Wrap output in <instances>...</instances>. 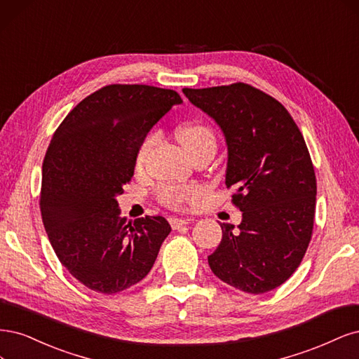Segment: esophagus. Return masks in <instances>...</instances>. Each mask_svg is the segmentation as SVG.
I'll use <instances>...</instances> for the list:
<instances>
[{
  "label": "esophagus",
  "instance_id": "34e87169",
  "mask_svg": "<svg viewBox=\"0 0 359 359\" xmlns=\"http://www.w3.org/2000/svg\"><path fill=\"white\" fill-rule=\"evenodd\" d=\"M191 222V219H184V217H170V225L172 229H179L184 225H188Z\"/></svg>",
  "mask_w": 359,
  "mask_h": 359
}]
</instances>
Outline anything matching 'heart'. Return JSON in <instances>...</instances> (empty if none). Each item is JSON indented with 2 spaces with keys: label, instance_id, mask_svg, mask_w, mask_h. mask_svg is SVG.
<instances>
[{
  "label": "heart",
  "instance_id": "heart-1",
  "mask_svg": "<svg viewBox=\"0 0 359 359\" xmlns=\"http://www.w3.org/2000/svg\"><path fill=\"white\" fill-rule=\"evenodd\" d=\"M177 138L184 150L200 143H215V137L212 131L201 123H188L180 126L177 130ZM154 143L155 137L149 135L140 146V149H138L135 158L137 168L143 167L149 150L154 146ZM201 194L203 191L198 187H165L161 189V200H163L164 204L171 207V209H183V207H187L198 200Z\"/></svg>",
  "mask_w": 359,
  "mask_h": 359
}]
</instances>
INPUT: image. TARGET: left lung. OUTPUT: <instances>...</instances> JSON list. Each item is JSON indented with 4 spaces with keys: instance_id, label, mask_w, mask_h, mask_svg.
<instances>
[{
    "instance_id": "8db88e82",
    "label": "left lung",
    "mask_w": 359,
    "mask_h": 359,
    "mask_svg": "<svg viewBox=\"0 0 359 359\" xmlns=\"http://www.w3.org/2000/svg\"><path fill=\"white\" fill-rule=\"evenodd\" d=\"M183 94L221 128L241 222L221 225L209 257L216 277L243 292L264 294L286 282L302 262L313 229L316 177L303 134L282 104L246 83Z\"/></svg>"
}]
</instances>
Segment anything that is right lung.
<instances>
[{
  "instance_id": "obj_1",
  "label": "right lung",
  "mask_w": 359,
  "mask_h": 359,
  "mask_svg": "<svg viewBox=\"0 0 359 359\" xmlns=\"http://www.w3.org/2000/svg\"><path fill=\"white\" fill-rule=\"evenodd\" d=\"M182 102L171 89L109 85L80 101L52 137L43 161V224L61 264L92 291L116 294L144 279L170 234L163 216L121 217L116 198L147 133Z\"/></svg>"
}]
</instances>
